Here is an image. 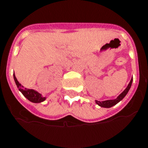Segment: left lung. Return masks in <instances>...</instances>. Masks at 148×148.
<instances>
[{"label": "left lung", "instance_id": "8db88e82", "mask_svg": "<svg viewBox=\"0 0 148 148\" xmlns=\"http://www.w3.org/2000/svg\"><path fill=\"white\" fill-rule=\"evenodd\" d=\"M132 81H133V79H131L130 81L129 84H128V86L125 89V91L121 93V95H119V96L116 99H114V100H107V101H95V103L97 105H99V106H101V107H104V108H110L112 107L114 105H116L117 103H119V101H121V99H123L125 98V96L127 95V93L128 92V91H129L130 88H131V86H132Z\"/></svg>", "mask_w": 148, "mask_h": 148}]
</instances>
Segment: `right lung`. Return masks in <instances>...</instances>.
<instances>
[{
    "mask_svg": "<svg viewBox=\"0 0 148 148\" xmlns=\"http://www.w3.org/2000/svg\"><path fill=\"white\" fill-rule=\"evenodd\" d=\"M14 81H15V83H16L17 88H19V90L21 91L22 94L24 95V96L27 98L28 100H29L32 102H34V103H39V102H41V101H43L46 99L45 97H42L40 94L39 92H37L36 91L34 90V89H29V88H23V86H21V83L17 81L16 76L14 75Z\"/></svg>",
    "mask_w": 148,
    "mask_h": 148,
    "instance_id": "add662e5",
    "label": "right lung"
}]
</instances>
